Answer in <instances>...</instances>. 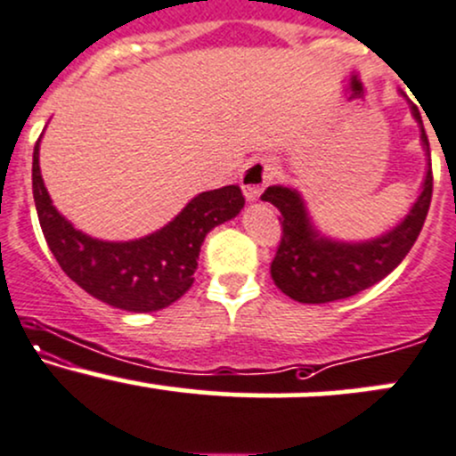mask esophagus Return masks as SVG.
<instances>
[{"mask_svg": "<svg viewBox=\"0 0 456 456\" xmlns=\"http://www.w3.org/2000/svg\"><path fill=\"white\" fill-rule=\"evenodd\" d=\"M274 168L266 159H253L247 164L242 175H240V186H242L247 201H257L262 197L264 188L273 182Z\"/></svg>", "mask_w": 456, "mask_h": 456, "instance_id": "esophagus-1", "label": "esophagus"}]
</instances>
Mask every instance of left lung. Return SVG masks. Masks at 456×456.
<instances>
[{
	"label": "left lung",
	"instance_id": "1",
	"mask_svg": "<svg viewBox=\"0 0 456 456\" xmlns=\"http://www.w3.org/2000/svg\"><path fill=\"white\" fill-rule=\"evenodd\" d=\"M413 118L419 125L422 147L428 153V138L424 132L422 117L411 106ZM433 197V171L428 159L422 192L394 229L383 236L363 242H339L314 227L301 194L292 188L270 186L262 194V201L273 203L281 212L283 236L277 255L270 264L273 281L298 303L320 305L339 301L368 289L387 277L407 257L427 220Z\"/></svg>",
	"mask_w": 456,
	"mask_h": 456
}]
</instances>
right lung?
Masks as SVG:
<instances>
[{
    "instance_id": "obj_1",
    "label": "right lung",
    "mask_w": 456,
    "mask_h": 456,
    "mask_svg": "<svg viewBox=\"0 0 456 456\" xmlns=\"http://www.w3.org/2000/svg\"><path fill=\"white\" fill-rule=\"evenodd\" d=\"M38 138L32 159V190L49 251L67 277L90 297L134 314L158 312L188 292L205 236L236 218L244 208L240 186L201 192L155 233L106 242L75 229L53 208L38 167Z\"/></svg>"
}]
</instances>
